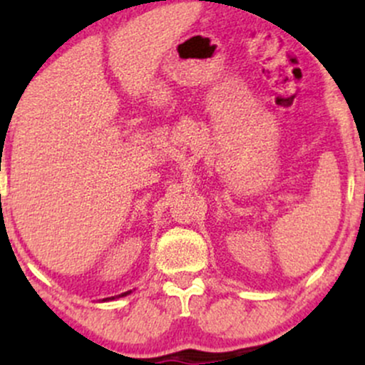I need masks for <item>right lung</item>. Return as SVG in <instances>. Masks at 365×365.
Wrapping results in <instances>:
<instances>
[{
  "label": "right lung",
  "instance_id": "obj_1",
  "mask_svg": "<svg viewBox=\"0 0 365 365\" xmlns=\"http://www.w3.org/2000/svg\"><path fill=\"white\" fill-rule=\"evenodd\" d=\"M128 293H132V290H130V292H125V293H120V295H116V297H118V299H120V297L128 295ZM116 297H110V299H103V300H104V302H106V300H113V299H116Z\"/></svg>",
  "mask_w": 365,
  "mask_h": 365
}]
</instances>
